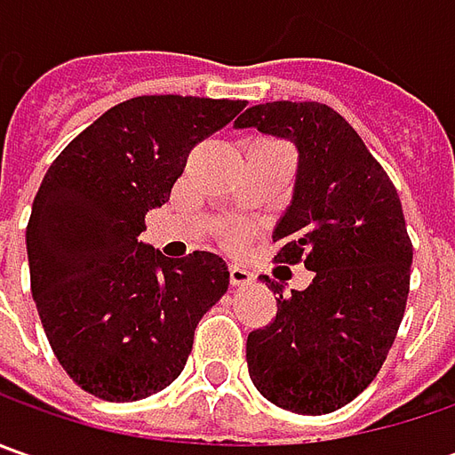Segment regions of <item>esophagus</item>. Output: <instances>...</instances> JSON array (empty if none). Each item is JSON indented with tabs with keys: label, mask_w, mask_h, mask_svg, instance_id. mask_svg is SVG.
I'll list each match as a JSON object with an SVG mask.
<instances>
[{
	"label": "esophagus",
	"mask_w": 455,
	"mask_h": 455,
	"mask_svg": "<svg viewBox=\"0 0 455 455\" xmlns=\"http://www.w3.org/2000/svg\"><path fill=\"white\" fill-rule=\"evenodd\" d=\"M255 281V275L245 266H240V263H233L230 266V283L233 286H251Z\"/></svg>",
	"instance_id": "34e87169"
}]
</instances>
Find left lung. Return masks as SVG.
Here are the masks:
<instances>
[{
	"mask_svg": "<svg viewBox=\"0 0 455 455\" xmlns=\"http://www.w3.org/2000/svg\"><path fill=\"white\" fill-rule=\"evenodd\" d=\"M235 129L286 139L299 151L293 197L275 222V260L314 281L283 289L266 329L248 334V372L273 405L323 415L352 403L379 372L411 291L412 245L403 204L359 133L323 103L251 106Z\"/></svg>",
	"mask_w": 455,
	"mask_h": 455,
	"instance_id": "8db88e82",
	"label": "left lung"
}]
</instances>
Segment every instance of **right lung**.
<instances>
[{"label":"right lung","mask_w":455,"mask_h":455,"mask_svg":"<svg viewBox=\"0 0 455 455\" xmlns=\"http://www.w3.org/2000/svg\"><path fill=\"white\" fill-rule=\"evenodd\" d=\"M245 100L139 96L78 133L50 164L27 225L32 299L62 370L85 393L133 403L187 364L230 271L207 251L166 258L139 235L195 144Z\"/></svg>","instance_id":"right-lung-1"}]
</instances>
